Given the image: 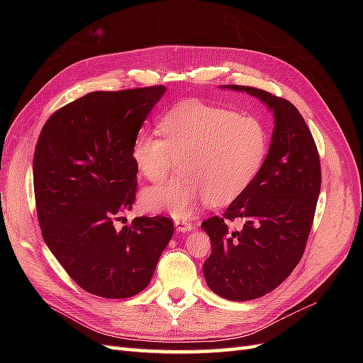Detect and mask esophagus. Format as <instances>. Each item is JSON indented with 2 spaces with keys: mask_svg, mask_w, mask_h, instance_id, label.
<instances>
[{
  "mask_svg": "<svg viewBox=\"0 0 363 363\" xmlns=\"http://www.w3.org/2000/svg\"><path fill=\"white\" fill-rule=\"evenodd\" d=\"M174 224H175V227H177L179 232H183V233L184 232H189V230L195 228V224L188 218H177L174 221Z\"/></svg>",
  "mask_w": 363,
  "mask_h": 363,
  "instance_id": "esophagus-1",
  "label": "esophagus"
}]
</instances>
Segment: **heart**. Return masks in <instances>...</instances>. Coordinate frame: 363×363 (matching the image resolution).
I'll use <instances>...</instances> for the list:
<instances>
[{"mask_svg":"<svg viewBox=\"0 0 363 363\" xmlns=\"http://www.w3.org/2000/svg\"><path fill=\"white\" fill-rule=\"evenodd\" d=\"M157 131L142 130L131 145V160L150 182L167 179L182 159V175L142 192L150 212L189 216L201 199L224 206L242 195L268 157L269 130L257 116L232 108L184 101L160 119Z\"/></svg>","mask_w":363,"mask_h":363,"instance_id":"obj_1","label":"heart"}]
</instances>
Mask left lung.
Wrapping results in <instances>:
<instances>
[{"label":"left lung","instance_id":"1","mask_svg":"<svg viewBox=\"0 0 363 363\" xmlns=\"http://www.w3.org/2000/svg\"><path fill=\"white\" fill-rule=\"evenodd\" d=\"M227 87L257 96L276 118L256 180L221 216L201 224L212 242L203 265L208 288L223 298L247 301L276 289L303 257L321 189V163L311 130L291 101L257 87ZM235 218L242 229L228 228Z\"/></svg>","mask_w":363,"mask_h":363}]
</instances>
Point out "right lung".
<instances>
[{
    "label": "right lung",
    "instance_id": "obj_1",
    "mask_svg": "<svg viewBox=\"0 0 363 363\" xmlns=\"http://www.w3.org/2000/svg\"><path fill=\"white\" fill-rule=\"evenodd\" d=\"M164 86L91 92L54 112L38 139L33 184L48 248L86 292L128 298L144 291L174 233L168 216H138L131 145Z\"/></svg>",
    "mask_w": 363,
    "mask_h": 363
}]
</instances>
